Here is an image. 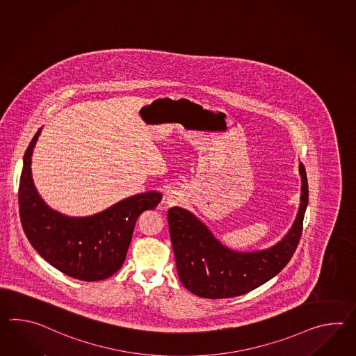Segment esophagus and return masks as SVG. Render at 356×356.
I'll return each instance as SVG.
<instances>
[{"mask_svg":"<svg viewBox=\"0 0 356 356\" xmlns=\"http://www.w3.org/2000/svg\"><path fill=\"white\" fill-rule=\"evenodd\" d=\"M165 199H166L167 206H177L179 203H181V191L176 189V188H171V189L167 190L166 197H165Z\"/></svg>","mask_w":356,"mask_h":356,"instance_id":"obj_1","label":"esophagus"}]
</instances>
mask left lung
I'll list each match as a JSON object with an SVG mask.
<instances>
[{"instance_id":"8db88e82","label":"left lung","mask_w":356,"mask_h":356,"mask_svg":"<svg viewBox=\"0 0 356 356\" xmlns=\"http://www.w3.org/2000/svg\"><path fill=\"white\" fill-rule=\"evenodd\" d=\"M300 206L291 229L277 244L254 252L223 245L195 214L181 207L167 212L177 273L182 284L200 298L227 299L244 295L278 275L290 261L302 231L308 207V179L299 163Z\"/></svg>"}]
</instances>
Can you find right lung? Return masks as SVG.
I'll use <instances>...</instances> for the list:
<instances>
[{
  "mask_svg": "<svg viewBox=\"0 0 356 356\" xmlns=\"http://www.w3.org/2000/svg\"><path fill=\"white\" fill-rule=\"evenodd\" d=\"M40 131L42 127L25 150L19 185L25 235L40 257L65 275L88 282L106 280L124 264L138 217L159 206L162 194L142 193L87 217L57 212L40 197L33 181V149Z\"/></svg>",
  "mask_w": 356,
  "mask_h": 356,
  "instance_id": "add662e5",
  "label": "right lung"
}]
</instances>
